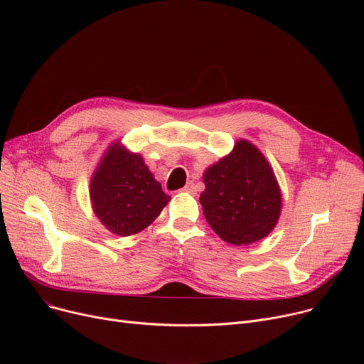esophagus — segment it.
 I'll return each instance as SVG.
<instances>
[{
  "label": "esophagus",
  "mask_w": 364,
  "mask_h": 364,
  "mask_svg": "<svg viewBox=\"0 0 364 364\" xmlns=\"http://www.w3.org/2000/svg\"><path fill=\"white\" fill-rule=\"evenodd\" d=\"M183 190H185L186 193H194V191H196V183H194L193 181H190V182H188V183L185 185Z\"/></svg>",
  "instance_id": "obj_1"
}]
</instances>
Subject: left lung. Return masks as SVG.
Listing matches in <instances>:
<instances>
[{
  "label": "left lung",
  "mask_w": 364,
  "mask_h": 364,
  "mask_svg": "<svg viewBox=\"0 0 364 364\" xmlns=\"http://www.w3.org/2000/svg\"><path fill=\"white\" fill-rule=\"evenodd\" d=\"M203 182V213L224 242L251 245L278 224L281 188L266 156L251 141L237 140L228 155L205 170Z\"/></svg>",
  "instance_id": "8db88e82"
}]
</instances>
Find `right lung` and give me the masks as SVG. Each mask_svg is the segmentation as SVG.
I'll return each mask as SVG.
<instances>
[{"label": "right lung", "mask_w": 364, "mask_h": 364, "mask_svg": "<svg viewBox=\"0 0 364 364\" xmlns=\"http://www.w3.org/2000/svg\"><path fill=\"white\" fill-rule=\"evenodd\" d=\"M92 210L116 236H133L151 225L170 201L140 154L114 140L92 174Z\"/></svg>", "instance_id": "right-lung-1"}]
</instances>
